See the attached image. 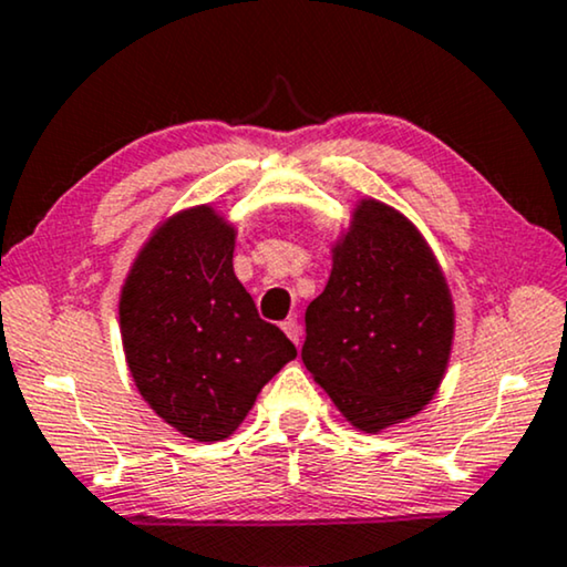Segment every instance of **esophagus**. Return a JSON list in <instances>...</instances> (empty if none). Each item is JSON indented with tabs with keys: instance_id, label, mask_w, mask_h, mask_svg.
<instances>
[{
	"instance_id": "esophagus-1",
	"label": "esophagus",
	"mask_w": 567,
	"mask_h": 567,
	"mask_svg": "<svg viewBox=\"0 0 567 567\" xmlns=\"http://www.w3.org/2000/svg\"><path fill=\"white\" fill-rule=\"evenodd\" d=\"M279 327H282V331L292 339V342L300 344V323H298V319H292V316H290V319H285L282 323H279Z\"/></svg>"
}]
</instances>
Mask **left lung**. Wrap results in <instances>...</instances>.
I'll return each instance as SVG.
<instances>
[{
    "label": "left lung",
    "mask_w": 567,
    "mask_h": 567,
    "mask_svg": "<svg viewBox=\"0 0 567 567\" xmlns=\"http://www.w3.org/2000/svg\"><path fill=\"white\" fill-rule=\"evenodd\" d=\"M454 298L422 233L379 199L354 205L327 288L306 308L303 362L352 427L417 414L446 375Z\"/></svg>",
    "instance_id": "1"
}]
</instances>
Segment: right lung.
Masks as SVG:
<instances>
[{
	"label": "right lung",
	"instance_id": "add662e5",
	"mask_svg": "<svg viewBox=\"0 0 567 567\" xmlns=\"http://www.w3.org/2000/svg\"><path fill=\"white\" fill-rule=\"evenodd\" d=\"M236 228L215 207L165 217L118 298L121 342L142 399L181 435L225 441L298 350L256 313L233 271Z\"/></svg>",
	"mask_w": 567,
	"mask_h": 567
}]
</instances>
